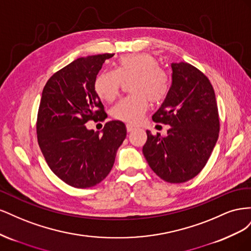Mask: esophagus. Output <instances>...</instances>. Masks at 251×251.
Returning a JSON list of instances; mask_svg holds the SVG:
<instances>
[{"label": "esophagus", "mask_w": 251, "mask_h": 251, "mask_svg": "<svg viewBox=\"0 0 251 251\" xmlns=\"http://www.w3.org/2000/svg\"><path fill=\"white\" fill-rule=\"evenodd\" d=\"M136 128H137V126H134L132 124H126V131L127 132H132V131L136 130Z\"/></svg>", "instance_id": "1"}]
</instances>
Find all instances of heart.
<instances>
[{"mask_svg":"<svg viewBox=\"0 0 251 251\" xmlns=\"http://www.w3.org/2000/svg\"><path fill=\"white\" fill-rule=\"evenodd\" d=\"M130 82L132 95L125 97L112 109V115L126 123L136 124L142 118L150 101H162L170 90L168 74L159 68V62L148 53H135L120 57L115 71L101 72L95 79L94 89L102 100L113 101L119 95L123 81Z\"/></svg>","mask_w":251,"mask_h":251,"instance_id":"b5f03b06","label":"heart"}]
</instances>
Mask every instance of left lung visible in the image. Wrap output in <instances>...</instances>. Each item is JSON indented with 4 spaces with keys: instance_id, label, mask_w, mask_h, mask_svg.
I'll use <instances>...</instances> for the list:
<instances>
[{
    "instance_id": "1",
    "label": "left lung",
    "mask_w": 251,
    "mask_h": 251,
    "mask_svg": "<svg viewBox=\"0 0 251 251\" xmlns=\"http://www.w3.org/2000/svg\"><path fill=\"white\" fill-rule=\"evenodd\" d=\"M172 86L155 123L171 126L168 135L147 131L142 153L151 169L170 183L193 179L206 164L220 131L214 88L197 68L173 63Z\"/></svg>"
}]
</instances>
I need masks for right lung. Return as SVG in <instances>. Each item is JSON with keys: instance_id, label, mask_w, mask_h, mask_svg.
I'll return each mask as SVG.
<instances>
[{"instance_id": "obj_1", "label": "right lung", "mask_w": 251, "mask_h": 251, "mask_svg": "<svg viewBox=\"0 0 251 251\" xmlns=\"http://www.w3.org/2000/svg\"><path fill=\"white\" fill-rule=\"evenodd\" d=\"M114 54L79 57L47 81L37 114V141L47 164L65 183L92 187L111 172L126 136L124 123L112 120L102 131L89 130V120L107 114L94 89L98 72Z\"/></svg>"}]
</instances>
